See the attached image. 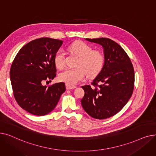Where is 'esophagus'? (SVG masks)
I'll list each match as a JSON object with an SVG mask.
<instances>
[{
	"label": "esophagus",
	"instance_id": "1",
	"mask_svg": "<svg viewBox=\"0 0 156 156\" xmlns=\"http://www.w3.org/2000/svg\"><path fill=\"white\" fill-rule=\"evenodd\" d=\"M66 89H67V90H71V89H74V88H76V86H71V85H68V84L66 85Z\"/></svg>",
	"mask_w": 156,
	"mask_h": 156
}]
</instances>
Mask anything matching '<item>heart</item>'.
<instances>
[{"label":"heart","mask_w":156,"mask_h":156,"mask_svg":"<svg viewBox=\"0 0 156 156\" xmlns=\"http://www.w3.org/2000/svg\"><path fill=\"white\" fill-rule=\"evenodd\" d=\"M69 50L80 57L76 64L78 68H69L61 73L59 78L61 81L73 86L83 80L87 76L89 78H94L102 71L105 64V55L102 51H94L92 47L82 41L73 43ZM54 63L60 69L65 67V54L62 50L55 53Z\"/></svg>","instance_id":"b5f03b06"}]
</instances>
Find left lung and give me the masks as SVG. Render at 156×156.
<instances>
[{
  "mask_svg": "<svg viewBox=\"0 0 156 156\" xmlns=\"http://www.w3.org/2000/svg\"><path fill=\"white\" fill-rule=\"evenodd\" d=\"M104 48L105 64L92 85L82 86L85 95L81 101L91 117L104 119L119 112L133 92L135 73L129 57L122 48L108 38H86Z\"/></svg>",
  "mask_w": 156,
  "mask_h": 156,
  "instance_id": "1",
  "label": "left lung"
}]
</instances>
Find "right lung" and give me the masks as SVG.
Masks as SVG:
<instances>
[{
    "label": "right lung",
    "mask_w": 156,
    "mask_h": 156,
    "mask_svg": "<svg viewBox=\"0 0 156 156\" xmlns=\"http://www.w3.org/2000/svg\"><path fill=\"white\" fill-rule=\"evenodd\" d=\"M63 41L50 38L32 40L16 55L10 69L15 99L20 107L35 116L51 112L66 90L65 83L44 86L56 76L54 56Z\"/></svg>",
    "instance_id": "add662e5"
}]
</instances>
